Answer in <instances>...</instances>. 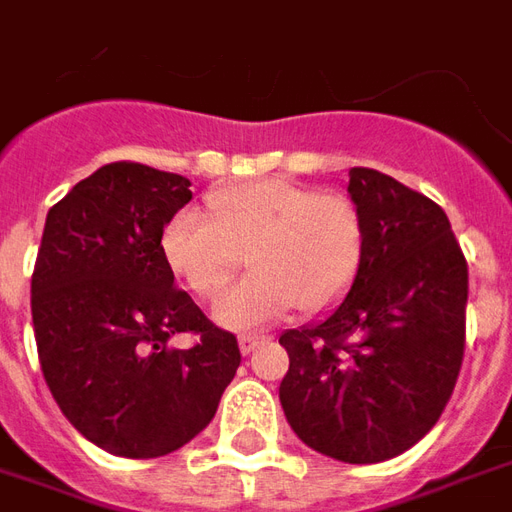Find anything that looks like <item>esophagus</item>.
Masks as SVG:
<instances>
[{
	"mask_svg": "<svg viewBox=\"0 0 512 512\" xmlns=\"http://www.w3.org/2000/svg\"><path fill=\"white\" fill-rule=\"evenodd\" d=\"M266 337H257V334H241L238 337V345H241V354H252L257 345L263 343Z\"/></svg>",
	"mask_w": 512,
	"mask_h": 512,
	"instance_id": "obj_1",
	"label": "esophagus"
}]
</instances>
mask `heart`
I'll return each instance as SVG.
<instances>
[{"mask_svg":"<svg viewBox=\"0 0 512 512\" xmlns=\"http://www.w3.org/2000/svg\"><path fill=\"white\" fill-rule=\"evenodd\" d=\"M213 219L183 208L161 230L164 263L186 288L213 299L246 252L252 274L216 301V321L255 329L343 299L365 252V224L351 197L290 180H257L208 194Z\"/></svg>","mask_w":512,"mask_h":512,"instance_id":"obj_1","label":"heart"}]
</instances>
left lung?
<instances>
[{
  "label": "left lung",
  "mask_w": 512,
  "mask_h": 512,
  "mask_svg": "<svg viewBox=\"0 0 512 512\" xmlns=\"http://www.w3.org/2000/svg\"><path fill=\"white\" fill-rule=\"evenodd\" d=\"M348 191L365 224L362 266L326 321L279 337L290 356L279 400L307 447L381 463L414 447L455 389L469 268L430 197L367 167L348 172Z\"/></svg>",
  "instance_id": "1"
}]
</instances>
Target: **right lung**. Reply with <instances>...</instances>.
I'll return each instance as SVG.
<instances>
[{"instance_id": "obj_1", "label": "right lung", "mask_w": 512, "mask_h": 512, "mask_svg": "<svg viewBox=\"0 0 512 512\" xmlns=\"http://www.w3.org/2000/svg\"><path fill=\"white\" fill-rule=\"evenodd\" d=\"M189 178L115 161L51 205L32 271V326L60 411L120 458L169 455L216 414L241 365L219 329L175 288L161 230L191 200ZM191 333L186 352L169 349Z\"/></svg>"}]
</instances>
